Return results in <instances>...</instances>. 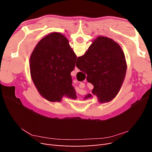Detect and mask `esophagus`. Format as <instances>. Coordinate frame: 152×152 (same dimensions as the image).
<instances>
[{"label": "esophagus", "mask_w": 152, "mask_h": 152, "mask_svg": "<svg viewBox=\"0 0 152 152\" xmlns=\"http://www.w3.org/2000/svg\"><path fill=\"white\" fill-rule=\"evenodd\" d=\"M75 71L76 72H79V69L77 68V67L75 66Z\"/></svg>", "instance_id": "1"}]
</instances>
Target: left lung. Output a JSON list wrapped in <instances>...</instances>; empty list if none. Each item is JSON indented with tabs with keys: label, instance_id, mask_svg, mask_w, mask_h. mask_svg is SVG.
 <instances>
[{
	"label": "left lung",
	"instance_id": "1",
	"mask_svg": "<svg viewBox=\"0 0 152 152\" xmlns=\"http://www.w3.org/2000/svg\"><path fill=\"white\" fill-rule=\"evenodd\" d=\"M77 56L61 34L51 33L39 41L30 59V74L39 93L49 102H61L64 95L76 99L71 72Z\"/></svg>",
	"mask_w": 152,
	"mask_h": 152
}]
</instances>
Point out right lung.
<instances>
[{
    "mask_svg": "<svg viewBox=\"0 0 152 152\" xmlns=\"http://www.w3.org/2000/svg\"><path fill=\"white\" fill-rule=\"evenodd\" d=\"M77 67L94 86L93 94L100 103L108 102L118 94L126 76V58L121 46L111 39L98 37L85 54L77 58ZM92 97L87 94L84 99Z\"/></svg>",
    "mask_w": 152,
    "mask_h": 152,
    "instance_id": "1",
    "label": "right lung"
}]
</instances>
